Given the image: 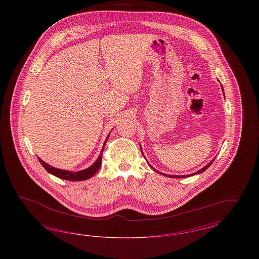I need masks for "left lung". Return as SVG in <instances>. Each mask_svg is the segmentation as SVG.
Wrapping results in <instances>:
<instances>
[{
	"instance_id": "8db88e82",
	"label": "left lung",
	"mask_w": 259,
	"mask_h": 259,
	"mask_svg": "<svg viewBox=\"0 0 259 259\" xmlns=\"http://www.w3.org/2000/svg\"><path fill=\"white\" fill-rule=\"evenodd\" d=\"M143 155H144V154H143ZM213 160H214V159H212V160L210 161L209 164H207V165H206L204 168H202L201 170H199V171H197V172H193V174H191V175H187V176H172V175H167V174H163V172H158L161 174V175H164V176H166V177H169V178H176V179H180V178H186V177H190V176H193V175H197V174H200V172H202L203 171H205L206 169H208L209 166L211 165V163L213 162ZM149 166L151 167V165H149ZM151 168H152V167H151ZM152 169H153V168H152ZM153 170H154V169H153ZM155 171H156V170H155ZM156 172H157V171H156Z\"/></svg>"
}]
</instances>
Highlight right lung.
Returning <instances> with one entry per match:
<instances>
[{"label":"right lung","instance_id":"1","mask_svg":"<svg viewBox=\"0 0 259 259\" xmlns=\"http://www.w3.org/2000/svg\"><path fill=\"white\" fill-rule=\"evenodd\" d=\"M109 138V136H108ZM107 138V140H108ZM107 140L105 141L104 143V146L103 148L101 150V153L99 155L98 159L95 161L94 164H92L89 168H87L85 170H82V171H78V172H70V171H66V170H61V169H57V168H54L52 166L49 165L48 163H46L45 161L41 160L39 157L38 161L40 162V164L42 165V167L48 171V172L52 174L53 176L62 179V180H67V181H72V182H78V181H85L90 179L91 177H93L96 172H98L100 167H101V164H102V154H103V150H104V147H105V144L107 142Z\"/></svg>","mask_w":259,"mask_h":259}]
</instances>
